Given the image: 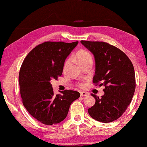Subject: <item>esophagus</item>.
Returning a JSON list of instances; mask_svg holds the SVG:
<instances>
[{
  "mask_svg": "<svg viewBox=\"0 0 147 147\" xmlns=\"http://www.w3.org/2000/svg\"><path fill=\"white\" fill-rule=\"evenodd\" d=\"M80 96H81L82 97H85L88 96V94L87 92H80Z\"/></svg>",
  "mask_w": 147,
  "mask_h": 147,
  "instance_id": "obj_1",
  "label": "esophagus"
}]
</instances>
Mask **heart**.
Listing matches in <instances>:
<instances>
[{"label":"heart","mask_w":147,"mask_h":147,"mask_svg":"<svg viewBox=\"0 0 147 147\" xmlns=\"http://www.w3.org/2000/svg\"><path fill=\"white\" fill-rule=\"evenodd\" d=\"M74 57H75V59L77 60H78L79 62H81L82 61H83V60H85L87 59L92 58L90 54L89 53L88 51H85V50L79 51L75 55V56H74ZM69 64H70V60L69 59H67L65 62V63H64V71H65L66 69H67V68L68 67V66H69ZM78 85L80 86V87H82V84H81V83H80Z\"/></svg>","instance_id":"1"}]
</instances>
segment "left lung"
<instances>
[{
	"mask_svg": "<svg viewBox=\"0 0 147 147\" xmlns=\"http://www.w3.org/2000/svg\"><path fill=\"white\" fill-rule=\"evenodd\" d=\"M81 42L94 55V84L105 87L101 97L92 94L96 103L88 112L97 121L111 122L122 115L133 99L136 88L133 65L125 53L108 42Z\"/></svg>",
	"mask_w": 147,
	"mask_h": 147,
	"instance_id": "left-lung-1",
	"label": "left lung"
}]
</instances>
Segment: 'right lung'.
I'll use <instances>...</instances> for the list:
<instances>
[{"instance_id": "obj_1", "label": "right lung", "mask_w": 147, "mask_h": 147, "mask_svg": "<svg viewBox=\"0 0 147 147\" xmlns=\"http://www.w3.org/2000/svg\"><path fill=\"white\" fill-rule=\"evenodd\" d=\"M78 41H47L37 45L25 57L19 73L23 105L34 119L45 125L57 124L67 117L70 105L78 99L77 91L55 95L51 81L62 74L65 59Z\"/></svg>"}]
</instances>
